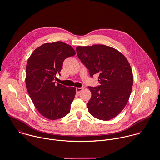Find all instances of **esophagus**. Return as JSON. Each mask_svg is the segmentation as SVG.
I'll return each instance as SVG.
<instances>
[{"mask_svg": "<svg viewBox=\"0 0 160 160\" xmlns=\"http://www.w3.org/2000/svg\"><path fill=\"white\" fill-rule=\"evenodd\" d=\"M83 89H84V88H76V93L79 94Z\"/></svg>", "mask_w": 160, "mask_h": 160, "instance_id": "esophagus-1", "label": "esophagus"}]
</instances>
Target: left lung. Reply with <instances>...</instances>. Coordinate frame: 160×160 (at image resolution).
Listing matches in <instances>:
<instances>
[{"instance_id":"1","label":"left lung","mask_w":160,"mask_h":160,"mask_svg":"<svg viewBox=\"0 0 160 160\" xmlns=\"http://www.w3.org/2000/svg\"><path fill=\"white\" fill-rule=\"evenodd\" d=\"M76 52L90 76L99 74L100 85L88 87L92 94L87 104L89 113L102 120L113 118L127 105L132 90L133 77L128 60L116 49L103 45L78 46Z\"/></svg>"}]
</instances>
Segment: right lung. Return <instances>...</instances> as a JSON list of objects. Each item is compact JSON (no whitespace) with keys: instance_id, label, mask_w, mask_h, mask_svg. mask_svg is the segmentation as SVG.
Instances as JSON below:
<instances>
[{"instance_id":"right-lung-1","label":"right lung","mask_w":160,"mask_h":160,"mask_svg":"<svg viewBox=\"0 0 160 160\" xmlns=\"http://www.w3.org/2000/svg\"><path fill=\"white\" fill-rule=\"evenodd\" d=\"M76 54L62 42L45 43L30 55L26 66V88L37 110L49 120L61 118L70 112L76 88L55 84L64 60Z\"/></svg>"}]
</instances>
